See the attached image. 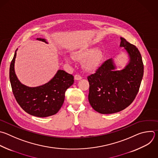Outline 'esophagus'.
I'll return each instance as SVG.
<instances>
[{"instance_id":"esophagus-1","label":"esophagus","mask_w":158,"mask_h":158,"mask_svg":"<svg viewBox=\"0 0 158 158\" xmlns=\"http://www.w3.org/2000/svg\"><path fill=\"white\" fill-rule=\"evenodd\" d=\"M81 79H82V77L80 75H79V74H76L74 76V79L75 80L78 81V80H81Z\"/></svg>"}]
</instances>
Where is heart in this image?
<instances>
[{
    "label": "heart",
    "instance_id": "1",
    "mask_svg": "<svg viewBox=\"0 0 158 158\" xmlns=\"http://www.w3.org/2000/svg\"><path fill=\"white\" fill-rule=\"evenodd\" d=\"M74 57L77 60L83 61L82 66L87 71H95L99 66L103 57L102 52L99 49L95 47H88L81 49L76 51ZM65 60L68 63H71L72 58L65 56Z\"/></svg>",
    "mask_w": 158,
    "mask_h": 158
}]
</instances>
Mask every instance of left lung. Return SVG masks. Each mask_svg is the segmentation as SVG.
<instances>
[{
    "label": "left lung",
    "mask_w": 158,
    "mask_h": 158,
    "mask_svg": "<svg viewBox=\"0 0 158 158\" xmlns=\"http://www.w3.org/2000/svg\"><path fill=\"white\" fill-rule=\"evenodd\" d=\"M120 39V46L124 47L130 58L125 68L115 70L111 58L87 77L89 103L100 114H114L128 107L135 100L143 79L144 66L138 49L125 38Z\"/></svg>",
    "instance_id": "obj_1"
}]
</instances>
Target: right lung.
I'll return each mask as SVG.
<instances>
[{"label": "right lung", "instance_id": "right-lung-1", "mask_svg": "<svg viewBox=\"0 0 158 158\" xmlns=\"http://www.w3.org/2000/svg\"><path fill=\"white\" fill-rule=\"evenodd\" d=\"M36 40L47 43L44 39ZM17 50L10 63L9 77L17 103L25 112L33 116L47 117L56 114L64 103L66 90L74 83V76L58 70L53 78L44 85L35 87L26 86L19 81L15 73Z\"/></svg>", "mask_w": 158, "mask_h": 158}]
</instances>
